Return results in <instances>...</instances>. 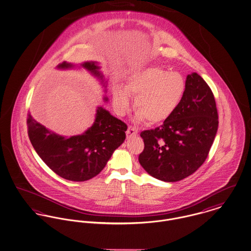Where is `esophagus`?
<instances>
[{
  "label": "esophagus",
  "instance_id": "34e87169",
  "mask_svg": "<svg viewBox=\"0 0 251 251\" xmlns=\"http://www.w3.org/2000/svg\"><path fill=\"white\" fill-rule=\"evenodd\" d=\"M137 135H138L137 128H136L135 126H128V129H127V131H126V137H127L128 139H131V138L136 137Z\"/></svg>",
  "mask_w": 251,
  "mask_h": 251
}]
</instances>
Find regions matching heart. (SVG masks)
Masks as SVG:
<instances>
[{"label": "heart", "instance_id": "heart-1", "mask_svg": "<svg viewBox=\"0 0 251 251\" xmlns=\"http://www.w3.org/2000/svg\"><path fill=\"white\" fill-rule=\"evenodd\" d=\"M185 90L186 81L181 73L151 67L132 72L126 79V87L114 86L112 95L120 114L128 110L130 96H133L137 119L142 121L146 118L151 124H160L175 112Z\"/></svg>", "mask_w": 251, "mask_h": 251}]
</instances>
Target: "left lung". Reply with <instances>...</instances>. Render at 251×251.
<instances>
[{
  "instance_id": "8db88e82",
  "label": "left lung",
  "mask_w": 251,
  "mask_h": 251,
  "mask_svg": "<svg viewBox=\"0 0 251 251\" xmlns=\"http://www.w3.org/2000/svg\"><path fill=\"white\" fill-rule=\"evenodd\" d=\"M214 95L197 73L186 77L184 98L175 112L155 129L141 132L145 149L139 162L152 177L177 182L205 161L217 133Z\"/></svg>"
}]
</instances>
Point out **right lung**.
Here are the masks:
<instances>
[{"instance_id":"1","label":"right lung","mask_w":251,"mask_h":251,"mask_svg":"<svg viewBox=\"0 0 251 251\" xmlns=\"http://www.w3.org/2000/svg\"><path fill=\"white\" fill-rule=\"evenodd\" d=\"M104 85L100 67L96 62L81 65ZM59 69L72 68L74 65L64 62ZM104 100L107 98L104 97ZM27 132L34 150L40 158L60 177L74 182L87 181L105 167L115 150L124 143L127 126L99 106L95 121L82 135L66 138L54 133L27 114Z\"/></svg>"}]
</instances>
